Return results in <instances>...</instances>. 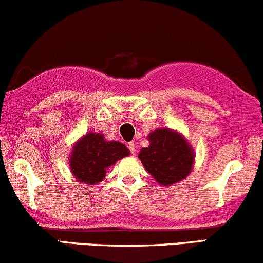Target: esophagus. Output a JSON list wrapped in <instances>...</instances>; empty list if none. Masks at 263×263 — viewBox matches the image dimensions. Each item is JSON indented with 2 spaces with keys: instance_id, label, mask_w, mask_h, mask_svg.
<instances>
[{
  "instance_id": "obj_1",
  "label": "esophagus",
  "mask_w": 263,
  "mask_h": 263,
  "mask_svg": "<svg viewBox=\"0 0 263 263\" xmlns=\"http://www.w3.org/2000/svg\"><path fill=\"white\" fill-rule=\"evenodd\" d=\"M127 147H128L129 152H131L132 155H134V153H135V143H134V142H128Z\"/></svg>"
}]
</instances>
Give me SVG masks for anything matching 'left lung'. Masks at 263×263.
<instances>
[{
	"label": "left lung",
	"mask_w": 263,
	"mask_h": 263,
	"mask_svg": "<svg viewBox=\"0 0 263 263\" xmlns=\"http://www.w3.org/2000/svg\"><path fill=\"white\" fill-rule=\"evenodd\" d=\"M149 146L142 148L138 158L161 185L180 182L193 170L194 151L183 135L170 128H158L148 135Z\"/></svg>",
	"instance_id": "left-lung-1"
}]
</instances>
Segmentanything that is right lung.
Returning <instances> with one entry per match:
<instances>
[{"label":"right lung","mask_w":263,"mask_h":263,"mask_svg":"<svg viewBox=\"0 0 263 263\" xmlns=\"http://www.w3.org/2000/svg\"><path fill=\"white\" fill-rule=\"evenodd\" d=\"M128 155L121 142L106 141L101 134L89 132L74 144L69 159L70 171L81 183L93 185L104 179L108 167Z\"/></svg>","instance_id":"add662e5"}]
</instances>
